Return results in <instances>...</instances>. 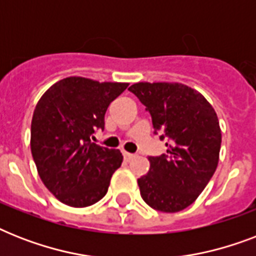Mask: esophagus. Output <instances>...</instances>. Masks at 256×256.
Wrapping results in <instances>:
<instances>
[{
  "label": "esophagus",
  "instance_id": "obj_1",
  "mask_svg": "<svg viewBox=\"0 0 256 256\" xmlns=\"http://www.w3.org/2000/svg\"><path fill=\"white\" fill-rule=\"evenodd\" d=\"M124 158L128 162H130L132 160H134L136 158V154H132V152H124Z\"/></svg>",
  "mask_w": 256,
  "mask_h": 256
}]
</instances>
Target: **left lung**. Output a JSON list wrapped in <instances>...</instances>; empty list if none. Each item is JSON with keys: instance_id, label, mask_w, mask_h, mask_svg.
I'll use <instances>...</instances> for the list:
<instances>
[{"instance_id": "left-lung-1", "label": "left lung", "mask_w": 256, "mask_h": 256, "mask_svg": "<svg viewBox=\"0 0 256 256\" xmlns=\"http://www.w3.org/2000/svg\"><path fill=\"white\" fill-rule=\"evenodd\" d=\"M128 90L150 112L156 134L168 140L166 154L148 156L150 170L138 179L140 196L154 210L178 212L195 202L216 170V112L200 92L178 82H138Z\"/></svg>"}]
</instances>
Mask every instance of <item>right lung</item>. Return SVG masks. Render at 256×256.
I'll return each instance as SVG.
<instances>
[{
	"instance_id": "obj_1",
	"label": "right lung",
	"mask_w": 256,
	"mask_h": 256,
	"mask_svg": "<svg viewBox=\"0 0 256 256\" xmlns=\"http://www.w3.org/2000/svg\"><path fill=\"white\" fill-rule=\"evenodd\" d=\"M124 82L68 77L45 92L34 108L30 148L46 188L72 207L104 198L124 156L92 142L104 128L108 104L126 90Z\"/></svg>"
}]
</instances>
